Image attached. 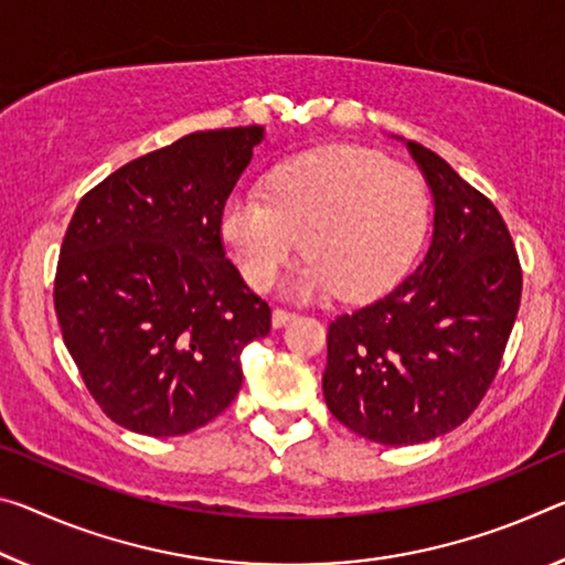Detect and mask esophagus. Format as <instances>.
<instances>
[{
  "label": "esophagus",
  "instance_id": "1",
  "mask_svg": "<svg viewBox=\"0 0 565 565\" xmlns=\"http://www.w3.org/2000/svg\"><path fill=\"white\" fill-rule=\"evenodd\" d=\"M291 319H294L291 311H286V309H274V315H271V324H274L276 329H281V327L289 324Z\"/></svg>",
  "mask_w": 565,
  "mask_h": 565
}]
</instances>
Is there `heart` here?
<instances>
[{
	"mask_svg": "<svg viewBox=\"0 0 565 565\" xmlns=\"http://www.w3.org/2000/svg\"><path fill=\"white\" fill-rule=\"evenodd\" d=\"M429 218L423 175L377 150L329 146L276 163L262 195L223 203L221 238L254 289L271 286L301 250L294 297L334 291L366 299L390 289L415 258Z\"/></svg>",
	"mask_w": 565,
	"mask_h": 565,
	"instance_id": "obj_1",
	"label": "heart"
}]
</instances>
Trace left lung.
I'll list each match as a JSON object with an SVG mask.
<instances>
[{
    "instance_id": "obj_1",
    "label": "left lung",
    "mask_w": 565,
    "mask_h": 565,
    "mask_svg": "<svg viewBox=\"0 0 565 565\" xmlns=\"http://www.w3.org/2000/svg\"><path fill=\"white\" fill-rule=\"evenodd\" d=\"M433 191V238L382 299L329 324L324 399L380 445L450 433L486 397L521 307L523 274L495 205L433 150L407 140Z\"/></svg>"
}]
</instances>
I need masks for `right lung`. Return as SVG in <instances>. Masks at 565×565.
I'll list each match as a JSON object with an SVG mask.
<instances>
[{
	"instance_id": "1",
	"label": "right lung",
	"mask_w": 565,
	"mask_h": 565,
	"mask_svg": "<svg viewBox=\"0 0 565 565\" xmlns=\"http://www.w3.org/2000/svg\"><path fill=\"white\" fill-rule=\"evenodd\" d=\"M262 125L191 132L130 160L77 203L55 274L62 339L113 423L193 433L238 395L241 352L271 309L241 279L221 211Z\"/></svg>"
}]
</instances>
